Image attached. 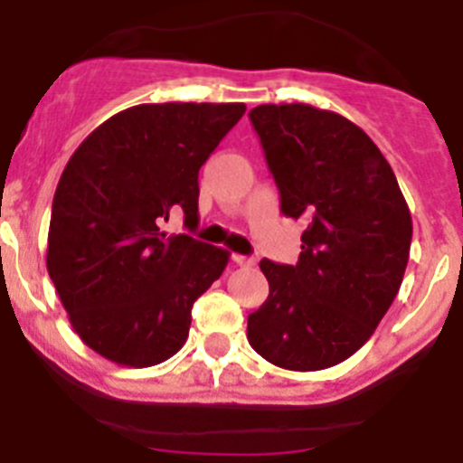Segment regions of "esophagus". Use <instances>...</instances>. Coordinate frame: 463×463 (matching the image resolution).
<instances>
[{
  "instance_id": "esophagus-1",
  "label": "esophagus",
  "mask_w": 463,
  "mask_h": 463,
  "mask_svg": "<svg viewBox=\"0 0 463 463\" xmlns=\"http://www.w3.org/2000/svg\"><path fill=\"white\" fill-rule=\"evenodd\" d=\"M232 260H235L240 267H253V265H256V258L241 256V253H235V256H232Z\"/></svg>"
}]
</instances>
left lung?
Instances as JSON below:
<instances>
[{"mask_svg":"<svg viewBox=\"0 0 463 463\" xmlns=\"http://www.w3.org/2000/svg\"><path fill=\"white\" fill-rule=\"evenodd\" d=\"M285 217L304 219L297 265L260 260L269 297L246 338L269 363L310 373L368 343L400 290L411 212L391 164L358 125L310 105L251 109Z\"/></svg>","mask_w":463,"mask_h":463,"instance_id":"left-lung-1","label":"left lung"}]
</instances>
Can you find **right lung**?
<instances>
[{
  "mask_svg": "<svg viewBox=\"0 0 463 463\" xmlns=\"http://www.w3.org/2000/svg\"><path fill=\"white\" fill-rule=\"evenodd\" d=\"M241 102L118 111L68 159L52 201L47 271L75 334L128 368H150L189 335L192 306L231 253L162 231L198 223V171L244 116Z\"/></svg>",
  "mask_w": 463,
  "mask_h": 463,
  "instance_id": "obj_1",
  "label": "right lung"
}]
</instances>
